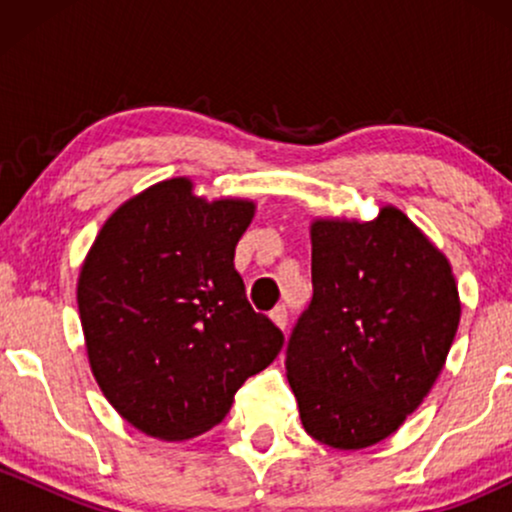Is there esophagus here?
<instances>
[{"label": "esophagus", "instance_id": "34e87169", "mask_svg": "<svg viewBox=\"0 0 512 512\" xmlns=\"http://www.w3.org/2000/svg\"><path fill=\"white\" fill-rule=\"evenodd\" d=\"M272 317V322L279 330H286V325H289V313H286V305H276V308L269 313Z\"/></svg>", "mask_w": 512, "mask_h": 512}]
</instances>
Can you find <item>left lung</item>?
Returning a JSON list of instances; mask_svg holds the SVG:
<instances>
[{
	"label": "left lung",
	"instance_id": "obj_1",
	"mask_svg": "<svg viewBox=\"0 0 512 512\" xmlns=\"http://www.w3.org/2000/svg\"><path fill=\"white\" fill-rule=\"evenodd\" d=\"M313 301L286 346L303 428L337 450L380 443L424 402L460 325L450 262L395 207L317 219Z\"/></svg>",
	"mask_w": 512,
	"mask_h": 512
}]
</instances>
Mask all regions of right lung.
I'll return each mask as SVG.
<instances>
[{"label": "right lung", "mask_w": 512, "mask_h": 512, "mask_svg": "<svg viewBox=\"0 0 512 512\" xmlns=\"http://www.w3.org/2000/svg\"><path fill=\"white\" fill-rule=\"evenodd\" d=\"M255 202L163 180L103 223L76 286L88 363L134 428L185 440L221 424L238 387L264 370L284 334L255 313L236 245Z\"/></svg>", "instance_id": "1"}]
</instances>
